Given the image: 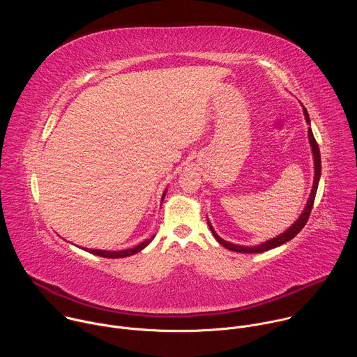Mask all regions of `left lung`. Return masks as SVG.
<instances>
[{
    "label": "left lung",
    "mask_w": 357,
    "mask_h": 357,
    "mask_svg": "<svg viewBox=\"0 0 357 357\" xmlns=\"http://www.w3.org/2000/svg\"><path fill=\"white\" fill-rule=\"evenodd\" d=\"M303 114H305V120H307V123L310 124L311 120H310L308 112H307V109H305V107H303ZM308 135H310V142H311L312 152H314L315 178H314V186H312V190H311L308 203H307V206H305L302 215L299 216V219H298L285 233H282V234L277 236L275 238H271V240H268V241H266V243H263V244H260V245H254V247H243V245H237V244H231V243H229V241H225L223 238H220V237L216 234V231H215L213 227L211 226V222H208V225H209V227H211L213 236L216 237V240H218L223 247H226V248L230 250V251H236V252H251V254H252V252H263V251L271 250V248H274V247H278V245H281V244L289 241L291 238H294V237L303 229L305 225H307V222H308V219H310V215H311V211H312V208H314V202H315V196H317V190H318V183H319V178H321V152H319V146H318V142H317V139H315V137H314V134H312L311 127L308 128Z\"/></svg>",
    "instance_id": "left-lung-1"
}]
</instances>
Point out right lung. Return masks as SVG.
I'll use <instances>...</instances> for the list:
<instances>
[{"label": "right lung", "instance_id": "add662e5", "mask_svg": "<svg viewBox=\"0 0 357 357\" xmlns=\"http://www.w3.org/2000/svg\"><path fill=\"white\" fill-rule=\"evenodd\" d=\"M164 196H165V192H164V195H162V199H164ZM154 238V237H151V238H148V240H145V241H142L141 244H138V245H135V247H132V248H128V250H121V251H105V250H87L89 252H91V254H96V256H100V257H105V259H120V257H128V256H132V254H135V252H138V251H141L144 247H146L149 243H151V240Z\"/></svg>", "mask_w": 357, "mask_h": 357}]
</instances>
